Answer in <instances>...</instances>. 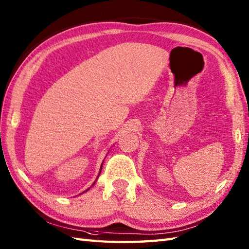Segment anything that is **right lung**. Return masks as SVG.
Listing matches in <instances>:
<instances>
[{
    "label": "right lung",
    "mask_w": 249,
    "mask_h": 249,
    "mask_svg": "<svg viewBox=\"0 0 249 249\" xmlns=\"http://www.w3.org/2000/svg\"><path fill=\"white\" fill-rule=\"evenodd\" d=\"M102 167H103V165H102ZM100 171H102V168H100Z\"/></svg>",
    "instance_id": "add662e5"
}]
</instances>
